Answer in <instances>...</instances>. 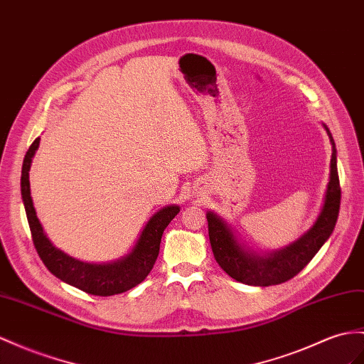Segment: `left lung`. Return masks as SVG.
Listing matches in <instances>:
<instances>
[{
	"label": "left lung",
	"mask_w": 364,
	"mask_h": 364,
	"mask_svg": "<svg viewBox=\"0 0 364 364\" xmlns=\"http://www.w3.org/2000/svg\"><path fill=\"white\" fill-rule=\"evenodd\" d=\"M324 129L332 143L331 173L324 203L314 226L294 243L271 254L258 255L238 243L225 220L210 210L206 213L213 257L223 271L237 282L250 286L282 284L303 271L331 237L338 218L341 189L337 171V149L329 129L326 126Z\"/></svg>",
	"instance_id": "1"
}]
</instances>
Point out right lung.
I'll return each mask as SVG.
<instances>
[{
    "mask_svg": "<svg viewBox=\"0 0 364 364\" xmlns=\"http://www.w3.org/2000/svg\"><path fill=\"white\" fill-rule=\"evenodd\" d=\"M38 146L40 138H36L24 156L21 171V197L32 232L33 245L44 266L61 282L75 286L90 295L110 296L123 294L129 289L138 286L152 271L158 252H160L163 232L175 218L176 213L180 212V208L172 204V206H166L158 210L147 221L141 235H139L135 246L126 257L105 264L80 262V259L72 258L52 245V241L46 235L38 217H36L31 197L29 171L32 158Z\"/></svg>",
    "mask_w": 364,
    "mask_h": 364,
    "instance_id": "obj_1",
    "label": "right lung"
}]
</instances>
